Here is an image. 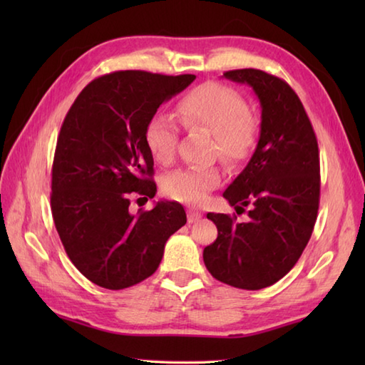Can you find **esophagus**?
Returning a JSON list of instances; mask_svg holds the SVG:
<instances>
[{
	"instance_id": "1",
	"label": "esophagus",
	"mask_w": 365,
	"mask_h": 365,
	"mask_svg": "<svg viewBox=\"0 0 365 365\" xmlns=\"http://www.w3.org/2000/svg\"><path fill=\"white\" fill-rule=\"evenodd\" d=\"M202 218V215L195 210H188V222H196Z\"/></svg>"
}]
</instances>
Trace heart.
<instances>
[{
	"label": "heart",
	"instance_id": "1",
	"mask_svg": "<svg viewBox=\"0 0 365 365\" xmlns=\"http://www.w3.org/2000/svg\"><path fill=\"white\" fill-rule=\"evenodd\" d=\"M177 115L185 127L213 133V152L229 166H238L251 157L259 138V123L245 97L229 86L204 83L185 94L177 103ZM178 127L165 113L147 122L144 141L155 161L169 165L175 157ZM222 182L216 166H188L173 170L163 180L165 192L185 204H202Z\"/></svg>",
	"mask_w": 365,
	"mask_h": 365
}]
</instances>
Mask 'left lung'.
Listing matches in <instances>:
<instances>
[{"label": "left lung", "mask_w": 365, "mask_h": 365, "mask_svg": "<svg viewBox=\"0 0 365 365\" xmlns=\"http://www.w3.org/2000/svg\"><path fill=\"white\" fill-rule=\"evenodd\" d=\"M246 83L262 108L255 152L224 197L250 221L208 213L218 238L204 250V263L218 281L245 290L273 285L294 267L312 235L320 202L319 144L304 106L289 84L257 68L224 73Z\"/></svg>", "instance_id": "left-lung-1"}]
</instances>
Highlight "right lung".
<instances>
[{"label":"right lung","mask_w":365,"mask_h":365,"mask_svg":"<svg viewBox=\"0 0 365 365\" xmlns=\"http://www.w3.org/2000/svg\"><path fill=\"white\" fill-rule=\"evenodd\" d=\"M196 75L120 71L84 88L61 127L51 169V213L80 273L122 290L157 271L168 238L187 224L183 207L160 200L131 215L130 196L153 197V157L144 130L161 103Z\"/></svg>","instance_id":"right-lung-1"}]
</instances>
